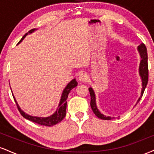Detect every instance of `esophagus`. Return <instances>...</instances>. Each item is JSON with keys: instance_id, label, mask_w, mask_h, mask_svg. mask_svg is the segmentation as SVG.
<instances>
[{"instance_id": "34e87169", "label": "esophagus", "mask_w": 154, "mask_h": 154, "mask_svg": "<svg viewBox=\"0 0 154 154\" xmlns=\"http://www.w3.org/2000/svg\"><path fill=\"white\" fill-rule=\"evenodd\" d=\"M79 80L82 82H86V81L88 80V75H86L85 73H84V72H82V73L79 75Z\"/></svg>"}]
</instances>
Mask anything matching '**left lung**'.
I'll list each match as a JSON object with an SVG mask.
<instances>
[{"label": "left lung", "mask_w": 154, "mask_h": 154, "mask_svg": "<svg viewBox=\"0 0 154 154\" xmlns=\"http://www.w3.org/2000/svg\"><path fill=\"white\" fill-rule=\"evenodd\" d=\"M138 51L140 54L141 57V61L140 63V75L141 78H142V82H143V89L142 92H141V96L140 97L138 100H137V103L140 101V98H142L143 95L144 91L146 89V85L148 84V54H147V49H146V45L144 43H141L139 45L138 48ZM89 92L90 95H91V106L92 110H93V113L98 116V118L104 120H111L115 119V117H111V116H106L103 115L102 114H100V111L98 110L96 106V104H95V97L94 92H93V89L91 88H89Z\"/></svg>", "instance_id": "left-lung-1"}]
</instances>
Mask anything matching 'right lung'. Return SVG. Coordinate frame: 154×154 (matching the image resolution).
<instances>
[{"label":"right lung","instance_id":"right-lung-1","mask_svg":"<svg viewBox=\"0 0 154 154\" xmlns=\"http://www.w3.org/2000/svg\"><path fill=\"white\" fill-rule=\"evenodd\" d=\"M35 31V29H31L29 30L28 32H26L24 36L22 37V38L21 39L20 41L19 42V43L20 42H22V40L26 37V35L28 34V33H32V32ZM77 85V82L76 81L75 79H72V80L69 83L68 85H66V87L65 88V89L63 90L62 95H61V100H60V103L59 105V108L57 109L56 112L54 113L53 115H51L48 117H45V118H43V117H37V116H32L29 115H27V114H25L24 111L21 110V109L19 108L18 103H17V100H15V98L14 97V99L16 104H17V106L18 108V110L20 114H22V116L23 117H24L25 119L29 120V121L33 122L38 124V125H44V126H48V127H51L54 126V125H56L57 123L60 122L62 120L63 118L65 117L66 116V103H67V97H68L69 93H70V91L73 89L74 88H75L76 86Z\"/></svg>","mask_w":154,"mask_h":154}]
</instances>
